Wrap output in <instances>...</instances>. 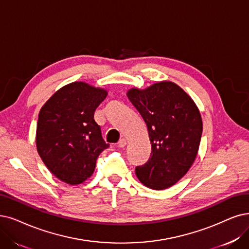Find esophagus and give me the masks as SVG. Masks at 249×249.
<instances>
[{"instance_id":"esophagus-1","label":"esophagus","mask_w":249,"mask_h":249,"mask_svg":"<svg viewBox=\"0 0 249 249\" xmlns=\"http://www.w3.org/2000/svg\"><path fill=\"white\" fill-rule=\"evenodd\" d=\"M125 145H126V140H125V139H124V138L121 139V140H119V141H118V146H119V147H121V148H124V147Z\"/></svg>"}]
</instances>
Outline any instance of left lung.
Returning a JSON list of instances; mask_svg holds the SVG:
<instances>
[{
	"label": "left lung",
	"mask_w": 249,
	"mask_h": 249,
	"mask_svg": "<svg viewBox=\"0 0 249 249\" xmlns=\"http://www.w3.org/2000/svg\"><path fill=\"white\" fill-rule=\"evenodd\" d=\"M127 98L146 123L151 157L136 167L140 182L153 190L175 185L193 164L202 135L199 109L182 88L156 83L145 90L131 89Z\"/></svg>",
	"instance_id": "1"
}]
</instances>
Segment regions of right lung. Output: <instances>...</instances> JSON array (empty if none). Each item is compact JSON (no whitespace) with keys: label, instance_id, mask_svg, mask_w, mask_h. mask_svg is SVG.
Segmentation results:
<instances>
[{"label":"right lung","instance_id":"obj_1","mask_svg":"<svg viewBox=\"0 0 249 249\" xmlns=\"http://www.w3.org/2000/svg\"><path fill=\"white\" fill-rule=\"evenodd\" d=\"M107 91L87 83L62 87L38 113L36 143L43 162L59 180L78 185L90 178L98 156L109 147L94 119Z\"/></svg>","mask_w":249,"mask_h":249}]
</instances>
